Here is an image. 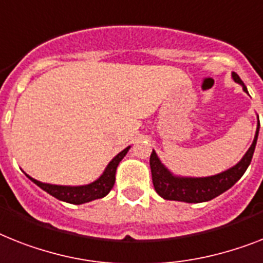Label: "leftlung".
I'll return each mask as SVG.
<instances>
[{"label": "left lung", "instance_id": "left-lung-1", "mask_svg": "<svg viewBox=\"0 0 263 263\" xmlns=\"http://www.w3.org/2000/svg\"><path fill=\"white\" fill-rule=\"evenodd\" d=\"M233 78L236 83L243 86V90L247 92L246 86L235 72H233ZM258 130H259V125H258L253 144H251L250 149L247 151L246 155L243 156V158L229 171L219 173L216 176H211V177H199V179L175 177L160 162L156 152L153 151L151 155V169L152 180H153L156 192L161 197H164L165 200L185 201V203H203V201H208L214 199V197L219 196L224 191L231 188L243 176L247 166L250 165L254 149H255V145H257Z\"/></svg>", "mask_w": 263, "mask_h": 263}]
</instances>
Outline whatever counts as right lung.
Returning a JSON list of instances; mask_svg holds the SVG:
<instances>
[{
	"mask_svg": "<svg viewBox=\"0 0 263 263\" xmlns=\"http://www.w3.org/2000/svg\"><path fill=\"white\" fill-rule=\"evenodd\" d=\"M129 151V147L123 149L121 153L112 158L110 164L107 165L106 171L103 175L94 181V183L88 184V185H82V186H62V185H51V184H44L40 183L37 180L29 177L36 185H39L41 190H44L45 192H48L53 197L59 199L62 201H67L71 204H83L87 201H92L95 199H101V197L106 196V195L111 191L116 183V171L118 164L121 162L125 155Z\"/></svg>",
	"mask_w": 263,
	"mask_h": 263,
	"instance_id": "obj_1",
	"label": "right lung"
}]
</instances>
